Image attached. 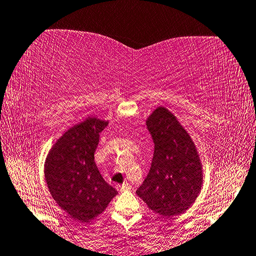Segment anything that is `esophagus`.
<instances>
[{
	"instance_id": "1",
	"label": "esophagus",
	"mask_w": 256,
	"mask_h": 256,
	"mask_svg": "<svg viewBox=\"0 0 256 256\" xmlns=\"http://www.w3.org/2000/svg\"><path fill=\"white\" fill-rule=\"evenodd\" d=\"M120 188L122 192H124V190H130V189H131V184L126 182V183H124V184H122Z\"/></svg>"
}]
</instances>
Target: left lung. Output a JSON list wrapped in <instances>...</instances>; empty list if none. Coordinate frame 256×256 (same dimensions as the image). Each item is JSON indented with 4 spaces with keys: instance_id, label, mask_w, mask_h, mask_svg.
Masks as SVG:
<instances>
[{
    "instance_id": "left-lung-1",
    "label": "left lung",
    "mask_w": 256,
    "mask_h": 256,
    "mask_svg": "<svg viewBox=\"0 0 256 256\" xmlns=\"http://www.w3.org/2000/svg\"><path fill=\"white\" fill-rule=\"evenodd\" d=\"M146 125L154 154L136 195L156 214L174 217L188 210L200 192L203 170L198 152L189 133L166 108H156Z\"/></svg>"
}]
</instances>
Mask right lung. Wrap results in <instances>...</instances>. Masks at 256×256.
<instances>
[{"label": "right lung", "instance_id": "add662e5", "mask_svg": "<svg viewBox=\"0 0 256 256\" xmlns=\"http://www.w3.org/2000/svg\"><path fill=\"white\" fill-rule=\"evenodd\" d=\"M108 122L88 117L67 130L48 154L45 180L56 204L74 220L86 222L106 210L117 195L94 160Z\"/></svg>", "mask_w": 256, "mask_h": 256}]
</instances>
